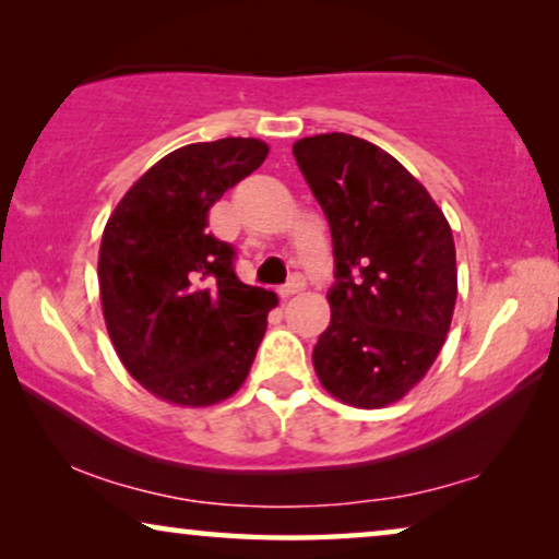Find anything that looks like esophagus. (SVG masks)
Returning <instances> with one entry per match:
<instances>
[{
    "label": "esophagus",
    "mask_w": 559,
    "mask_h": 559,
    "mask_svg": "<svg viewBox=\"0 0 559 559\" xmlns=\"http://www.w3.org/2000/svg\"><path fill=\"white\" fill-rule=\"evenodd\" d=\"M305 287V280L302 277H293L287 282V285L280 287V297L282 300H287V297H293L295 293H300V289Z\"/></svg>",
    "instance_id": "34e87169"
}]
</instances>
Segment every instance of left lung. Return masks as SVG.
I'll return each mask as SVG.
<instances>
[{
    "label": "left lung",
    "instance_id": "obj_1",
    "mask_svg": "<svg viewBox=\"0 0 559 559\" xmlns=\"http://www.w3.org/2000/svg\"><path fill=\"white\" fill-rule=\"evenodd\" d=\"M333 239L331 325L312 348L328 392L350 407L402 400L425 377L457 297L455 243L430 193L377 144L316 134L293 144Z\"/></svg>",
    "mask_w": 559,
    "mask_h": 559
}]
</instances>
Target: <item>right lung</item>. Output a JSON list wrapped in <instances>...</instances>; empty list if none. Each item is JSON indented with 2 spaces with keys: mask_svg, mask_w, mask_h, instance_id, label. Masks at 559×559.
Returning a JSON list of instances; mask_svg holds the SVG:
<instances>
[{
  "mask_svg": "<svg viewBox=\"0 0 559 559\" xmlns=\"http://www.w3.org/2000/svg\"><path fill=\"white\" fill-rule=\"evenodd\" d=\"M264 142H195L152 165L106 221L104 320L121 364L159 400L209 407L243 384L277 295L236 277L211 205L264 163Z\"/></svg>",
  "mask_w": 559,
  "mask_h": 559,
  "instance_id": "add662e5",
  "label": "right lung"
}]
</instances>
